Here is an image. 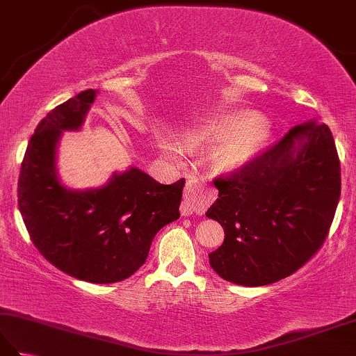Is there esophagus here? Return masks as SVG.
<instances>
[{
	"label": "esophagus",
	"mask_w": 356,
	"mask_h": 356,
	"mask_svg": "<svg viewBox=\"0 0 356 356\" xmlns=\"http://www.w3.org/2000/svg\"><path fill=\"white\" fill-rule=\"evenodd\" d=\"M209 203V194L199 182H190L185 186L184 199L180 203V213L188 217L191 214H203Z\"/></svg>",
	"instance_id": "34e87169"
}]
</instances>
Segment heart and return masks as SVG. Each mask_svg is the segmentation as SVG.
<instances>
[{
	"label": "heart",
	"instance_id": "1",
	"mask_svg": "<svg viewBox=\"0 0 356 356\" xmlns=\"http://www.w3.org/2000/svg\"><path fill=\"white\" fill-rule=\"evenodd\" d=\"M270 128L266 118L254 110H231L203 120L190 134L193 145L222 143L214 162L223 171H238L254 162L268 147ZM161 147L172 154L182 148L171 139H161Z\"/></svg>",
	"mask_w": 356,
	"mask_h": 356
}]
</instances>
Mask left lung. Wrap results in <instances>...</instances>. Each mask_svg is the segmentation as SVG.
<instances>
[{
	"label": "left lung",
	"mask_w": 356,
	"mask_h": 356,
	"mask_svg": "<svg viewBox=\"0 0 356 356\" xmlns=\"http://www.w3.org/2000/svg\"><path fill=\"white\" fill-rule=\"evenodd\" d=\"M218 199L207 211L225 229L209 264L226 282L275 283L297 272L326 240L341 194L335 140L315 119L228 176L214 179Z\"/></svg>",
	"instance_id": "8db88e82"
}]
</instances>
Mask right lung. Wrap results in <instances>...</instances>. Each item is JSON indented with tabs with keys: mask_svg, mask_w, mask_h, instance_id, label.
<instances>
[{
	"mask_svg": "<svg viewBox=\"0 0 356 356\" xmlns=\"http://www.w3.org/2000/svg\"><path fill=\"white\" fill-rule=\"evenodd\" d=\"M96 90L47 113L29 140L18 180V207L30 240L53 266L84 282L108 284L147 261L151 241L180 217L185 179L162 185L130 168L96 190L72 191L56 176V143L79 130Z\"/></svg>",
	"mask_w": 356,
	"mask_h": 356,
	"instance_id": "right-lung-1",
	"label": "right lung"
}]
</instances>
